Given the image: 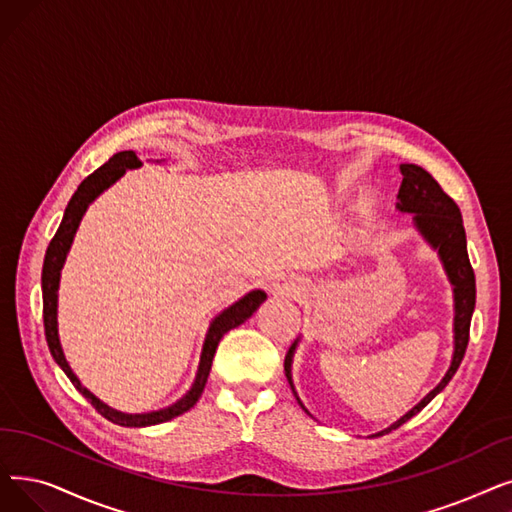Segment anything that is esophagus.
Wrapping results in <instances>:
<instances>
[{
  "label": "esophagus",
  "mask_w": 512,
  "mask_h": 512,
  "mask_svg": "<svg viewBox=\"0 0 512 512\" xmlns=\"http://www.w3.org/2000/svg\"><path fill=\"white\" fill-rule=\"evenodd\" d=\"M274 291H276L278 295H288V293H291V284H288L284 278H282V280H276V282H274Z\"/></svg>",
  "instance_id": "esophagus-1"
}]
</instances>
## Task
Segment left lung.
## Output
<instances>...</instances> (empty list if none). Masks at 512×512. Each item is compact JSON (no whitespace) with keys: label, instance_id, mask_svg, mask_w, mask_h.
Returning a JSON list of instances; mask_svg holds the SVG:
<instances>
[{"label":"left lung","instance_id":"obj_1","mask_svg":"<svg viewBox=\"0 0 512 512\" xmlns=\"http://www.w3.org/2000/svg\"><path fill=\"white\" fill-rule=\"evenodd\" d=\"M404 180L399 186V203L397 209L404 213H416L414 224L425 236L433 247L439 251V257L443 261V268L448 272L450 282L454 284V299H456V318H454V332H456V349L452 366L443 376V381L425 397L418 406H414L406 416L399 418L395 425L389 429L376 433L385 435L397 427H402L406 420H410L414 414H418L425 408L431 399L446 387L452 376L456 374L466 345H469V330H471V318L475 311V299H477V288H475V272L469 261V253H466V234L462 226V215L454 198L443 192V188L433 180V175L418 165H399ZM293 349H288L284 370L286 379L291 383V360H293ZM293 385V383H291Z\"/></svg>","mask_w":512,"mask_h":512}]
</instances>
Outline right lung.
I'll return each mask as SVG.
<instances>
[{
  "mask_svg": "<svg viewBox=\"0 0 512 512\" xmlns=\"http://www.w3.org/2000/svg\"><path fill=\"white\" fill-rule=\"evenodd\" d=\"M140 159L136 157V152L133 150H123L117 152L110 157L102 167H98L92 175H87L85 180L79 184L77 192L73 194V198L69 201L64 209V217L60 221V226L54 234V238L48 244V251H46V259H43V270H41V291H43V330H46V341L50 347L52 358L56 360V364L64 370V374L69 376L71 383L75 385V389L90 402L104 418H108L110 422H115V425L121 427H150V425H159V422H167L175 416L184 414L186 410H190L196 402L198 397L203 395L205 383H207V376L213 364V355L215 349L221 341V337L226 335L228 330L240 326L244 320L251 318L255 314V309L265 301L263 291H253L247 297H242L238 303H234L232 307H228L224 314H219L209 332H207V339L203 345V355H201V364H198V374H196V381L192 385V389L180 399V402L159 410V412H148V414H123L117 412L113 408H108L106 404H102L96 395H92L87 391L77 376L73 374V370L69 368L64 360V353L58 341V326H56V305H58V282H60V270H62V263L66 259V253L71 249V242L73 236L77 232L79 221L90 205L94 198L106 190L110 184H115L119 177L125 173V169H136L140 167Z\"/></svg>",
  "mask_w": 512,
  "mask_h": 512,
  "instance_id": "obj_1",
  "label": "right lung"
}]
</instances>
